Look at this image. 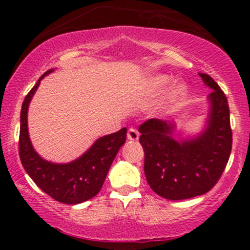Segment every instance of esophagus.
<instances>
[{
  "label": "esophagus",
  "instance_id": "34e87169",
  "mask_svg": "<svg viewBox=\"0 0 250 250\" xmlns=\"http://www.w3.org/2000/svg\"><path fill=\"white\" fill-rule=\"evenodd\" d=\"M127 137H128V140H130V141H137V140H139V137H140L139 130H137V129H135V128H130L128 130Z\"/></svg>",
  "mask_w": 250,
  "mask_h": 250
}]
</instances>
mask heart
<instances>
[{
  "label": "heart",
  "instance_id": "b5f03b06",
  "mask_svg": "<svg viewBox=\"0 0 250 250\" xmlns=\"http://www.w3.org/2000/svg\"><path fill=\"white\" fill-rule=\"evenodd\" d=\"M171 82H173V77L171 76L157 75L151 80L148 90L150 93H159V91L163 90ZM187 93V87L183 83H177V84H175L174 87H171L167 91V94H166L161 103H160V108L163 109L165 111L171 110V109L179 105L186 99Z\"/></svg>",
  "mask_w": 250,
  "mask_h": 250
}]
</instances>
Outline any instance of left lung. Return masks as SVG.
Instances as JSON below:
<instances>
[{
	"label": "left lung",
	"mask_w": 250,
	"mask_h": 250,
	"mask_svg": "<svg viewBox=\"0 0 250 250\" xmlns=\"http://www.w3.org/2000/svg\"><path fill=\"white\" fill-rule=\"evenodd\" d=\"M211 93L208 115L196 135L176 137V125L150 119L139 127L145 150L148 185L167 200H186L206 194L216 185L231 151V129L227 97L217 83L200 73Z\"/></svg>",
	"instance_id": "left-lung-1"
}]
</instances>
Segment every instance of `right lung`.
<instances>
[{"instance_id":"add662e5","label":"right lung","mask_w":250,"mask_h":250,"mask_svg":"<svg viewBox=\"0 0 250 250\" xmlns=\"http://www.w3.org/2000/svg\"><path fill=\"white\" fill-rule=\"evenodd\" d=\"M54 69L45 71L25 96L21 109L19 151L27 174L45 194L65 205H77L90 200L101 190L109 168L125 145L127 128L97 139L79 159L68 163L47 161L37 154L28 131V108L40 82Z\"/></svg>"}]
</instances>
